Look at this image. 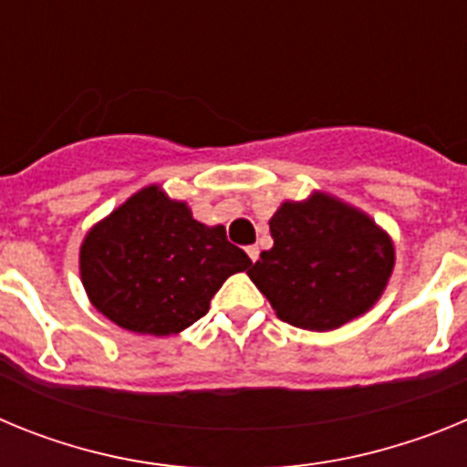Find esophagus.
<instances>
[{"label": "esophagus", "mask_w": 467, "mask_h": 467, "mask_svg": "<svg viewBox=\"0 0 467 467\" xmlns=\"http://www.w3.org/2000/svg\"><path fill=\"white\" fill-rule=\"evenodd\" d=\"M245 253H247V257L253 259V262H257V259H259V247L257 245H247Z\"/></svg>", "instance_id": "34e87169"}]
</instances>
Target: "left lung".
<instances>
[{"label":"left lung","mask_w":467,"mask_h":467,"mask_svg":"<svg viewBox=\"0 0 467 467\" xmlns=\"http://www.w3.org/2000/svg\"><path fill=\"white\" fill-rule=\"evenodd\" d=\"M274 247L247 275L283 323L327 332L362 316L386 290L395 247L362 210L329 193L285 201L269 222Z\"/></svg>","instance_id":"8db88e82"}]
</instances>
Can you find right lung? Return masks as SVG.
Returning <instances> with one entry per match:
<instances>
[{"label": "right lung", "instance_id": "obj_1", "mask_svg": "<svg viewBox=\"0 0 467 467\" xmlns=\"http://www.w3.org/2000/svg\"><path fill=\"white\" fill-rule=\"evenodd\" d=\"M253 266L224 226H205L161 187L140 189L86 234L81 283L111 323L168 337L193 325L229 275Z\"/></svg>", "mask_w": 467, "mask_h": 467}]
</instances>
